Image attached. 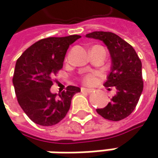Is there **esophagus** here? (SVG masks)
Segmentation results:
<instances>
[{
    "mask_svg": "<svg viewBox=\"0 0 158 158\" xmlns=\"http://www.w3.org/2000/svg\"><path fill=\"white\" fill-rule=\"evenodd\" d=\"M81 91L82 92H86V93H91L93 91V89H87V88H81Z\"/></svg>",
    "mask_w": 158,
    "mask_h": 158,
    "instance_id": "esophagus-1",
    "label": "esophagus"
}]
</instances>
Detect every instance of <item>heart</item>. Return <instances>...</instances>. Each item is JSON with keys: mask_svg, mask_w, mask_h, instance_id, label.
Here are the masks:
<instances>
[{"mask_svg": "<svg viewBox=\"0 0 158 158\" xmlns=\"http://www.w3.org/2000/svg\"><path fill=\"white\" fill-rule=\"evenodd\" d=\"M95 79H96V76L94 75V74H89V75H87L84 79H83V81L86 83V84H92L94 81H95Z\"/></svg>", "mask_w": 158, "mask_h": 158, "instance_id": "heart-1", "label": "heart"}]
</instances>
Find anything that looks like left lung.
<instances>
[{
    "label": "left lung",
    "instance_id": "8db88e82",
    "mask_svg": "<svg viewBox=\"0 0 158 158\" xmlns=\"http://www.w3.org/2000/svg\"><path fill=\"white\" fill-rule=\"evenodd\" d=\"M86 37L101 40L108 48L111 64L104 86L116 89L111 102L96 110L107 120L121 121L133 112L142 94V62L133 47L113 33L96 31Z\"/></svg>",
    "mask_w": 158,
    "mask_h": 158
}]
</instances>
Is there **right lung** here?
<instances>
[{
  "mask_svg": "<svg viewBox=\"0 0 158 158\" xmlns=\"http://www.w3.org/2000/svg\"><path fill=\"white\" fill-rule=\"evenodd\" d=\"M81 36L41 39L28 48L17 59L13 78L19 105L35 123L52 126L64 119L79 87L69 86L66 91L52 93V77L63 67L68 48Z\"/></svg>",
  "mask_w": 158,
  "mask_h": 158,
  "instance_id": "1",
  "label": "right lung"
}]
</instances>
